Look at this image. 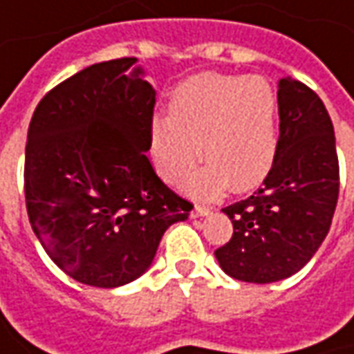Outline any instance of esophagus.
<instances>
[{
	"mask_svg": "<svg viewBox=\"0 0 354 354\" xmlns=\"http://www.w3.org/2000/svg\"><path fill=\"white\" fill-rule=\"evenodd\" d=\"M212 208L209 206H204V204H196L194 209H192V218H202V216H208Z\"/></svg>",
	"mask_w": 354,
	"mask_h": 354,
	"instance_id": "1",
	"label": "esophagus"
}]
</instances>
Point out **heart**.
Here are the masks:
<instances>
[{
  "label": "heart",
  "mask_w": 354,
  "mask_h": 354,
  "mask_svg": "<svg viewBox=\"0 0 354 354\" xmlns=\"http://www.w3.org/2000/svg\"><path fill=\"white\" fill-rule=\"evenodd\" d=\"M279 146L277 98L264 79L202 73L181 82L167 117L150 125L148 148L156 171L171 185L189 179L202 156L208 163L189 191L208 196L231 185L250 191L270 175Z\"/></svg>",
  "instance_id": "heart-1"
}]
</instances>
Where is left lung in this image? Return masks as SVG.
Listing matches in <instances>:
<instances>
[{"mask_svg":"<svg viewBox=\"0 0 354 354\" xmlns=\"http://www.w3.org/2000/svg\"><path fill=\"white\" fill-rule=\"evenodd\" d=\"M279 146L264 185L225 206L233 235L214 254L239 281L272 283L297 274L330 231L339 196L333 125L318 94L293 79L277 90Z\"/></svg>","mask_w":354,"mask_h":354,"instance_id":"1","label":"left lung"}]
</instances>
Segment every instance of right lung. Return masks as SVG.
Here are the masks:
<instances>
[{
  "instance_id": "add662e5",
  "label": "right lung",
  "mask_w": 354,
  "mask_h": 354,
  "mask_svg": "<svg viewBox=\"0 0 354 354\" xmlns=\"http://www.w3.org/2000/svg\"><path fill=\"white\" fill-rule=\"evenodd\" d=\"M135 57L102 61L34 109L24 156L26 212L44 250L73 279L119 287L152 264L192 202L156 175L148 136L156 92Z\"/></svg>"
}]
</instances>
